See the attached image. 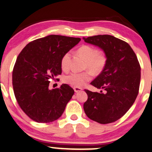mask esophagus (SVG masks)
<instances>
[{
    "instance_id": "esophagus-1",
    "label": "esophagus",
    "mask_w": 152,
    "mask_h": 152,
    "mask_svg": "<svg viewBox=\"0 0 152 152\" xmlns=\"http://www.w3.org/2000/svg\"><path fill=\"white\" fill-rule=\"evenodd\" d=\"M74 91H75L76 93H78V92L81 91L83 90V89H82V88H80V87H74Z\"/></svg>"
}]
</instances>
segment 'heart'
I'll use <instances>...</instances> for the list:
<instances>
[{
    "label": "heart",
    "instance_id": "heart-1",
    "mask_svg": "<svg viewBox=\"0 0 152 152\" xmlns=\"http://www.w3.org/2000/svg\"><path fill=\"white\" fill-rule=\"evenodd\" d=\"M78 53L86 61L85 69L89 71L84 72H71L63 78V81L74 87H83L91 79V74L98 76L102 73L106 66L108 58L104 51L98 50L90 45H83L78 49ZM71 53L69 51L63 54L61 60V66L64 71L69 69Z\"/></svg>",
    "mask_w": 152,
    "mask_h": 152
}]
</instances>
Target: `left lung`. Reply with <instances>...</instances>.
Here are the masks:
<instances>
[{
	"mask_svg": "<svg viewBox=\"0 0 152 152\" xmlns=\"http://www.w3.org/2000/svg\"><path fill=\"white\" fill-rule=\"evenodd\" d=\"M83 39L102 49L108 58L104 70L91 83L104 92L85 89L88 99L84 103V110L89 119L99 124L113 123L126 114L137 98L141 66L134 50L123 40L109 35Z\"/></svg>",
	"mask_w": 152,
	"mask_h": 152,
	"instance_id": "obj_1",
	"label": "left lung"
}]
</instances>
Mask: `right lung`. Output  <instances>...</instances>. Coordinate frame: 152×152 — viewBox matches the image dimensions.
Instances as JSON below:
<instances>
[{"label": "right lung", "instance_id": "obj_1", "mask_svg": "<svg viewBox=\"0 0 152 152\" xmlns=\"http://www.w3.org/2000/svg\"><path fill=\"white\" fill-rule=\"evenodd\" d=\"M80 38L50 35L28 43L18 54L12 84L18 104L38 123H50L64 112L74 91L67 84L50 90V80L61 74V60ZM58 80V78H56Z\"/></svg>", "mask_w": 152, "mask_h": 152}]
</instances>
